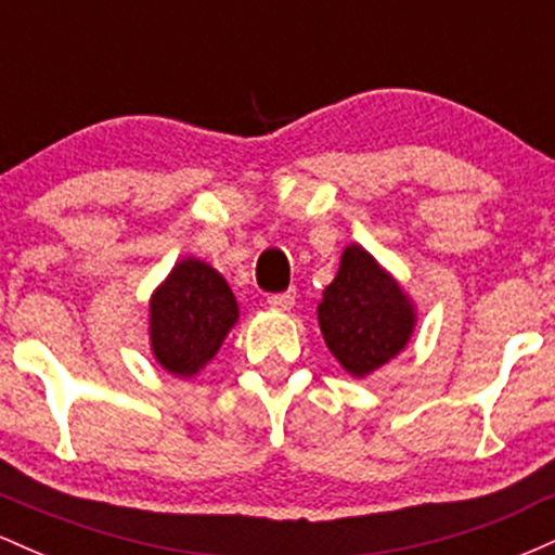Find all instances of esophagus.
Wrapping results in <instances>:
<instances>
[{"instance_id":"34e87169","label":"esophagus","mask_w":555,"mask_h":555,"mask_svg":"<svg viewBox=\"0 0 555 555\" xmlns=\"http://www.w3.org/2000/svg\"><path fill=\"white\" fill-rule=\"evenodd\" d=\"M292 305H295V292H282V295H271L269 297V308L279 310V313H286V310H292Z\"/></svg>"}]
</instances>
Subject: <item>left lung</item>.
<instances>
[{
    "instance_id": "obj_1",
    "label": "left lung",
    "mask_w": 555,
    "mask_h": 555,
    "mask_svg": "<svg viewBox=\"0 0 555 555\" xmlns=\"http://www.w3.org/2000/svg\"><path fill=\"white\" fill-rule=\"evenodd\" d=\"M323 341L352 378L391 362L415 334V302L362 245H347L318 302Z\"/></svg>"
}]
</instances>
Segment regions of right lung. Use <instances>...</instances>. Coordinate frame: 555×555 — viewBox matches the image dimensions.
<instances>
[{
	"mask_svg": "<svg viewBox=\"0 0 555 555\" xmlns=\"http://www.w3.org/2000/svg\"><path fill=\"white\" fill-rule=\"evenodd\" d=\"M237 318L227 279L206 260L182 258L151 295V352L167 373L193 378L216 358Z\"/></svg>",
	"mask_w": 555,
	"mask_h": 555,
	"instance_id": "add662e5",
	"label": "right lung"
}]
</instances>
